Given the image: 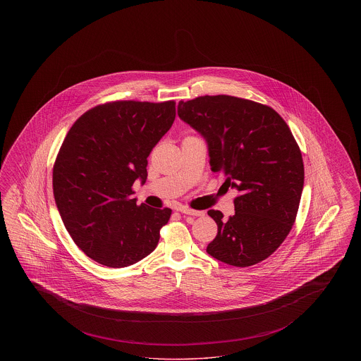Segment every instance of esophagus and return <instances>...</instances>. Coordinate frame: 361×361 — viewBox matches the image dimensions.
I'll use <instances>...</instances> for the list:
<instances>
[{
  "instance_id": "obj_1",
  "label": "esophagus",
  "mask_w": 361,
  "mask_h": 361,
  "mask_svg": "<svg viewBox=\"0 0 361 361\" xmlns=\"http://www.w3.org/2000/svg\"><path fill=\"white\" fill-rule=\"evenodd\" d=\"M178 211H180L181 214H184V215H190V216H203V215H204L203 211L190 209V208H187V207H181V208H178Z\"/></svg>"
}]
</instances>
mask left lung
<instances>
[{
	"label": "left lung",
	"instance_id": "obj_1",
	"mask_svg": "<svg viewBox=\"0 0 361 361\" xmlns=\"http://www.w3.org/2000/svg\"><path fill=\"white\" fill-rule=\"evenodd\" d=\"M177 114L206 137L214 172L235 188V214L208 215L218 234L207 253L233 267L269 257L295 224L305 183L300 149L274 108L234 96H200L180 102Z\"/></svg>",
	"mask_w": 361,
	"mask_h": 361
}]
</instances>
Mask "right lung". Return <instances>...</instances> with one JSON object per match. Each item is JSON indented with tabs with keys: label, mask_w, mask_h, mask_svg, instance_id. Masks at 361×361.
Returning a JSON list of instances; mask_svg holds the SVG:
<instances>
[{
	"label": "right lung",
	"mask_w": 361,
	"mask_h": 361,
	"mask_svg": "<svg viewBox=\"0 0 361 361\" xmlns=\"http://www.w3.org/2000/svg\"><path fill=\"white\" fill-rule=\"evenodd\" d=\"M176 103L119 100L81 115L52 169L54 197L74 243L87 257L123 268L150 255L171 208L137 206L133 185L147 178V157L172 127Z\"/></svg>",
	"instance_id": "add662e5"
}]
</instances>
